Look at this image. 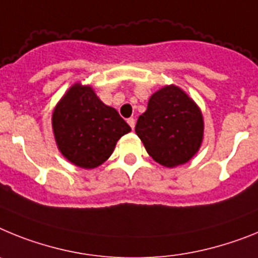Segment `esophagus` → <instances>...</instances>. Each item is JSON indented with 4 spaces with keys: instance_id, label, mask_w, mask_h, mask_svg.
I'll return each mask as SVG.
<instances>
[{
    "instance_id": "obj_1",
    "label": "esophagus",
    "mask_w": 258,
    "mask_h": 258,
    "mask_svg": "<svg viewBox=\"0 0 258 258\" xmlns=\"http://www.w3.org/2000/svg\"><path fill=\"white\" fill-rule=\"evenodd\" d=\"M127 123H128L130 124V127H131L132 130L135 128V119H134V118H128V119H127Z\"/></svg>"
}]
</instances>
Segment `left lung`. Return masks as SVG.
<instances>
[{
	"label": "left lung",
	"mask_w": 258,
	"mask_h": 258,
	"mask_svg": "<svg viewBox=\"0 0 258 258\" xmlns=\"http://www.w3.org/2000/svg\"><path fill=\"white\" fill-rule=\"evenodd\" d=\"M136 135L148 154L165 167L192 160L204 139V118L189 96L170 84L154 92L145 113L139 116Z\"/></svg>",
	"instance_id": "8db88e82"
}]
</instances>
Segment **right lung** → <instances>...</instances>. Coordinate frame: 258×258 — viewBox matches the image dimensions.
<instances>
[{"label": "right lung", "mask_w": 258, "mask_h": 258, "mask_svg": "<svg viewBox=\"0 0 258 258\" xmlns=\"http://www.w3.org/2000/svg\"><path fill=\"white\" fill-rule=\"evenodd\" d=\"M58 151L82 169H95L114 152L116 142L131 131L118 111L98 98L91 86L75 83L51 114Z\"/></svg>", "instance_id": "obj_1"}]
</instances>
